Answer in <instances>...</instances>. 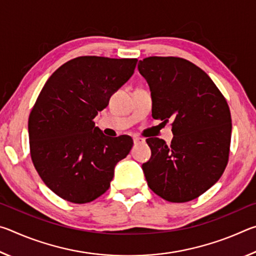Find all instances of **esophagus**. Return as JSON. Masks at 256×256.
Segmentation results:
<instances>
[{
    "mask_svg": "<svg viewBox=\"0 0 256 256\" xmlns=\"http://www.w3.org/2000/svg\"><path fill=\"white\" fill-rule=\"evenodd\" d=\"M133 142H134V144H144L146 140H144V138H142L136 136L133 138Z\"/></svg>",
    "mask_w": 256,
    "mask_h": 256,
    "instance_id": "34e87169",
    "label": "esophagus"
}]
</instances>
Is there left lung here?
<instances>
[{"instance_id":"8db88e82","label":"left lung","mask_w":256,"mask_h":256,"mask_svg":"<svg viewBox=\"0 0 256 256\" xmlns=\"http://www.w3.org/2000/svg\"><path fill=\"white\" fill-rule=\"evenodd\" d=\"M152 97V118L172 120L174 138H149L142 164L148 186L164 200L183 203L202 196L226 170L232 116L226 98L206 73L175 56H150L138 64Z\"/></svg>"}]
</instances>
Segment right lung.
<instances>
[{
    "mask_svg": "<svg viewBox=\"0 0 256 256\" xmlns=\"http://www.w3.org/2000/svg\"><path fill=\"white\" fill-rule=\"evenodd\" d=\"M136 58L79 56L46 81L28 120L30 156L47 188L63 200L88 203L110 188L128 136H106L94 118L134 73Z\"/></svg>",
    "mask_w": 256,
    "mask_h": 256,
    "instance_id": "add662e5",
    "label": "right lung"
}]
</instances>
